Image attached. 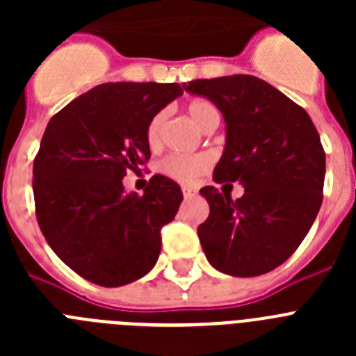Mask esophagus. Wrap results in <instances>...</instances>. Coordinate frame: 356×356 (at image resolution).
<instances>
[{
  "label": "esophagus",
  "mask_w": 356,
  "mask_h": 356,
  "mask_svg": "<svg viewBox=\"0 0 356 356\" xmlns=\"http://www.w3.org/2000/svg\"><path fill=\"white\" fill-rule=\"evenodd\" d=\"M181 194H184L185 200H193V197H196V191L191 187H184L181 188Z\"/></svg>",
  "instance_id": "34e87169"
}]
</instances>
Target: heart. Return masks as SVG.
I'll use <instances>...</instances> for the list:
<instances>
[{"label":"heart","mask_w":356,"mask_h":356,"mask_svg":"<svg viewBox=\"0 0 356 356\" xmlns=\"http://www.w3.org/2000/svg\"><path fill=\"white\" fill-rule=\"evenodd\" d=\"M187 114L191 115L194 122L201 130H209L213 124H219V110L212 102L205 99V97H196L187 103ZM168 122V112L165 110H159L151 115L146 127V143L149 147H159L162 143V134ZM163 175H168L169 178L181 184H193L200 178L201 175H205L210 169V159L207 155H171L168 159H163L160 163Z\"/></svg>","instance_id":"heart-1"}]
</instances>
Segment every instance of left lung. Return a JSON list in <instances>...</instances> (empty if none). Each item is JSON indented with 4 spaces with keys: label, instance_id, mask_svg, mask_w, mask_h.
I'll list each match as a JSON object with an SVG mask.
<instances>
[{
    "label": "left lung",
    "instance_id": "8db88e82",
    "mask_svg": "<svg viewBox=\"0 0 356 356\" xmlns=\"http://www.w3.org/2000/svg\"><path fill=\"white\" fill-rule=\"evenodd\" d=\"M191 94L209 97L226 121V147L216 184H238L232 200L216 187L200 194L210 213L197 226L217 271L259 276L298 250L323 203L326 156L310 115L267 81L250 74L193 80Z\"/></svg>",
    "mask_w": 356,
    "mask_h": 356
}]
</instances>
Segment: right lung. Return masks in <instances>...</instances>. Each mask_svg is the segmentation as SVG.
<instances>
[{"label": "right lung", "instance_id": "add662e5", "mask_svg": "<svg viewBox=\"0 0 356 356\" xmlns=\"http://www.w3.org/2000/svg\"><path fill=\"white\" fill-rule=\"evenodd\" d=\"M181 94L180 83H102L49 119L33 160L37 222L81 278L121 287L156 264L160 229L175 219L181 191L155 175L143 196L127 194L122 178L149 160L151 115Z\"/></svg>", "mask_w": 356, "mask_h": 356}]
</instances>
